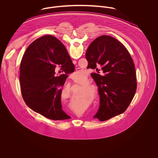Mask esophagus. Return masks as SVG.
<instances>
[{
  "mask_svg": "<svg viewBox=\"0 0 158 158\" xmlns=\"http://www.w3.org/2000/svg\"><path fill=\"white\" fill-rule=\"evenodd\" d=\"M73 63L74 64H76V60H73ZM72 79H73V78H72Z\"/></svg>",
  "mask_w": 158,
  "mask_h": 158,
  "instance_id": "obj_1",
  "label": "esophagus"
}]
</instances>
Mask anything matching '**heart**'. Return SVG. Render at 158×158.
<instances>
[{
  "instance_id": "1",
  "label": "heart",
  "mask_w": 158,
  "mask_h": 158,
  "mask_svg": "<svg viewBox=\"0 0 158 158\" xmlns=\"http://www.w3.org/2000/svg\"><path fill=\"white\" fill-rule=\"evenodd\" d=\"M74 75L77 76H79L81 77H85V73H83L81 72H76ZM75 82L76 83H77V84H79V85H80L82 86L86 87V89L88 92V95L92 99H95L97 98L98 95V91H97V90L95 89L94 88H93L92 87H91V86H88L89 85V82L87 79L83 80V79H79V80H75ZM86 86H87V87H86ZM66 95L67 96L68 98L70 97V93H69V92L68 93V92H66Z\"/></svg>"
}]
</instances>
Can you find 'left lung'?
I'll return each mask as SVG.
<instances>
[{"mask_svg": "<svg viewBox=\"0 0 158 158\" xmlns=\"http://www.w3.org/2000/svg\"><path fill=\"white\" fill-rule=\"evenodd\" d=\"M86 59L87 68H101L105 73H93L92 76L100 96L99 108L94 118L104 121L124 113L137 88L135 67L127 48L117 39L102 35L91 43Z\"/></svg>", "mask_w": 158, "mask_h": 158, "instance_id": "8db88e82", "label": "left lung"}]
</instances>
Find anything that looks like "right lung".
I'll return each instance as SVG.
<instances>
[{
  "instance_id": "add662e5",
  "label": "right lung",
  "mask_w": 158,
  "mask_h": 158,
  "mask_svg": "<svg viewBox=\"0 0 158 158\" xmlns=\"http://www.w3.org/2000/svg\"><path fill=\"white\" fill-rule=\"evenodd\" d=\"M57 67L60 72L55 76ZM75 66L65 47L52 35L33 41L23 54L19 81L23 99L32 110L53 120L71 117L62 110L61 89Z\"/></svg>"
}]
</instances>
